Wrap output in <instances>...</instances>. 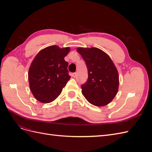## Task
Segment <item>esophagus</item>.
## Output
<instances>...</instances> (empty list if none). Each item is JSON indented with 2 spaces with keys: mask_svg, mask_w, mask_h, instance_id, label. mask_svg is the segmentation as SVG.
<instances>
[{
  "mask_svg": "<svg viewBox=\"0 0 152 152\" xmlns=\"http://www.w3.org/2000/svg\"><path fill=\"white\" fill-rule=\"evenodd\" d=\"M72 75L73 77H77V73H72Z\"/></svg>",
  "mask_w": 152,
  "mask_h": 152,
  "instance_id": "obj_1",
  "label": "esophagus"
}]
</instances>
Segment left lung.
Here are the masks:
<instances>
[{
	"instance_id": "left-lung-1",
	"label": "left lung",
	"mask_w": 152,
	"mask_h": 152,
	"mask_svg": "<svg viewBox=\"0 0 152 152\" xmlns=\"http://www.w3.org/2000/svg\"><path fill=\"white\" fill-rule=\"evenodd\" d=\"M86 62L88 72L86 82L82 84V93L93 105L103 107L116 96L118 74L115 66L107 54L98 48H77Z\"/></svg>"
}]
</instances>
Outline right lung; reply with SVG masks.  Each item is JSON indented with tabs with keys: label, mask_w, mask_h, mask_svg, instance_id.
<instances>
[{
	"label": "right lung",
	"mask_w": 152,
	"mask_h": 152,
	"mask_svg": "<svg viewBox=\"0 0 152 152\" xmlns=\"http://www.w3.org/2000/svg\"><path fill=\"white\" fill-rule=\"evenodd\" d=\"M69 51V48L51 45L41 50L32 61L28 71L30 88L39 102H52L70 80L68 63L64 59Z\"/></svg>",
	"instance_id": "add662e5"
}]
</instances>
